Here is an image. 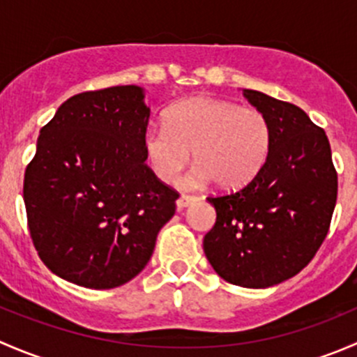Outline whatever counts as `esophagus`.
<instances>
[{
  "instance_id": "obj_1",
  "label": "esophagus",
  "mask_w": 357,
  "mask_h": 357,
  "mask_svg": "<svg viewBox=\"0 0 357 357\" xmlns=\"http://www.w3.org/2000/svg\"><path fill=\"white\" fill-rule=\"evenodd\" d=\"M195 202H197V197H192V195H181V197H179L178 200H176V207H178L179 211H181V208L188 207V205L195 204Z\"/></svg>"
}]
</instances>
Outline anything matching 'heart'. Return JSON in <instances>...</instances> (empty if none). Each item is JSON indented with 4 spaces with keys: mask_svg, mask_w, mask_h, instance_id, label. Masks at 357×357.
I'll return each instance as SVG.
<instances>
[{
    "mask_svg": "<svg viewBox=\"0 0 357 357\" xmlns=\"http://www.w3.org/2000/svg\"><path fill=\"white\" fill-rule=\"evenodd\" d=\"M271 126L261 110L229 100L193 96L172 105L165 126L143 132V150L150 167L164 183H174L195 158L185 186L214 179L225 190L254 181L271 150Z\"/></svg>",
    "mask_w": 357,
    "mask_h": 357,
    "instance_id": "b5f03b06",
    "label": "heart"
}]
</instances>
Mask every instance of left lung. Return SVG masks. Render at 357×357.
Returning <instances> with one entry per match:
<instances>
[{"instance_id": "8db88e82", "label": "left lung", "mask_w": 357, "mask_h": 357, "mask_svg": "<svg viewBox=\"0 0 357 357\" xmlns=\"http://www.w3.org/2000/svg\"><path fill=\"white\" fill-rule=\"evenodd\" d=\"M243 96L268 117L271 150L254 181L207 199L215 225L204 252L228 283L268 289L302 271L321 247L337 202V171L325 131L304 110L254 89Z\"/></svg>"}]
</instances>
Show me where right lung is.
Here are the masks:
<instances>
[{
	"label": "right lung",
	"mask_w": 357,
	"mask_h": 357,
	"mask_svg": "<svg viewBox=\"0 0 357 357\" xmlns=\"http://www.w3.org/2000/svg\"><path fill=\"white\" fill-rule=\"evenodd\" d=\"M150 109L139 86L72 96L39 131L25 169L32 242L52 273L79 287H121L145 269L178 192L145 164Z\"/></svg>",
	"instance_id": "add662e5"
}]
</instances>
